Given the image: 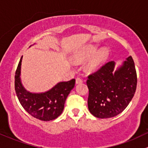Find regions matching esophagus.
<instances>
[{
	"instance_id": "obj_1",
	"label": "esophagus",
	"mask_w": 148,
	"mask_h": 148,
	"mask_svg": "<svg viewBox=\"0 0 148 148\" xmlns=\"http://www.w3.org/2000/svg\"><path fill=\"white\" fill-rule=\"evenodd\" d=\"M82 82H83V80L81 78H79V77H77V78L76 79V84H78L82 83Z\"/></svg>"
}]
</instances>
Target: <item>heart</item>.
<instances>
[{
    "mask_svg": "<svg viewBox=\"0 0 148 148\" xmlns=\"http://www.w3.org/2000/svg\"><path fill=\"white\" fill-rule=\"evenodd\" d=\"M98 47L96 46L89 45L86 47L82 52L77 54L74 57V60L77 62H82L88 60L91 57L92 58L88 60L86 65V68L88 71H96L101 66L108 58L109 51L106 48H102L97 51Z\"/></svg>",
    "mask_w": 148,
    "mask_h": 148,
    "instance_id": "heart-1",
    "label": "heart"
}]
</instances>
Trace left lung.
<instances>
[{
  "mask_svg": "<svg viewBox=\"0 0 148 148\" xmlns=\"http://www.w3.org/2000/svg\"><path fill=\"white\" fill-rule=\"evenodd\" d=\"M114 66L115 62H109L88 77V108L95 117L108 119L122 113L136 92L137 74L131 56L113 71Z\"/></svg>",
  "mask_w": 148,
  "mask_h": 148,
  "instance_id": "8db88e82",
  "label": "left lung"
}]
</instances>
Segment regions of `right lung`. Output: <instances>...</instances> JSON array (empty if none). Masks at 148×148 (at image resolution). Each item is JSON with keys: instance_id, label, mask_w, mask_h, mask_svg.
I'll return each mask as SVG.
<instances>
[{"instance_id": "right-lung-1", "label": "right lung", "mask_w": 148, "mask_h": 148, "mask_svg": "<svg viewBox=\"0 0 148 148\" xmlns=\"http://www.w3.org/2000/svg\"><path fill=\"white\" fill-rule=\"evenodd\" d=\"M22 58L15 71V90L22 106L29 115L41 121H49L62 114L64 103L75 85V79L60 82L45 93L35 94L27 91L21 80Z\"/></svg>"}]
</instances>
